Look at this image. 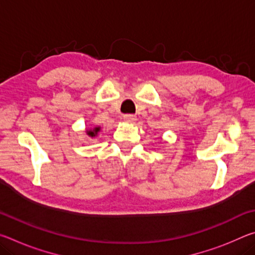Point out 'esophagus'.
<instances>
[{
	"instance_id": "34e87169",
	"label": "esophagus",
	"mask_w": 255,
	"mask_h": 255,
	"mask_svg": "<svg viewBox=\"0 0 255 255\" xmlns=\"http://www.w3.org/2000/svg\"><path fill=\"white\" fill-rule=\"evenodd\" d=\"M136 119H137V117H136V116H133V115H124V120L128 124L135 123Z\"/></svg>"
}]
</instances>
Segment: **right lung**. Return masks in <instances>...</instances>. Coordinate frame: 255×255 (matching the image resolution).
<instances>
[{
  "instance_id": "1",
  "label": "right lung",
  "mask_w": 255,
  "mask_h": 255,
  "mask_svg": "<svg viewBox=\"0 0 255 255\" xmlns=\"http://www.w3.org/2000/svg\"><path fill=\"white\" fill-rule=\"evenodd\" d=\"M99 131H100V127H96V128H93V129H89V130L86 131V133H88L90 137H96L97 133Z\"/></svg>"
}]
</instances>
